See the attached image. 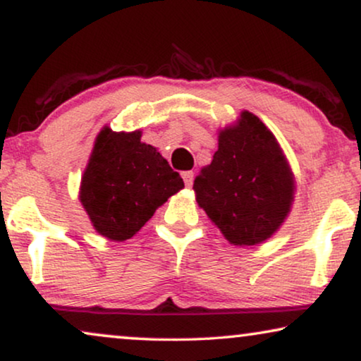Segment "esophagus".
<instances>
[{
	"instance_id": "obj_1",
	"label": "esophagus",
	"mask_w": 361,
	"mask_h": 361,
	"mask_svg": "<svg viewBox=\"0 0 361 361\" xmlns=\"http://www.w3.org/2000/svg\"><path fill=\"white\" fill-rule=\"evenodd\" d=\"M182 179H184V182H185V185H187V187H190V185H192V182H194V172H192V171H185V172H182Z\"/></svg>"
}]
</instances>
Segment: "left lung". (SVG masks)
Returning <instances> with one entry per match:
<instances>
[{
    "instance_id": "8db88e82",
    "label": "left lung",
    "mask_w": 361,
    "mask_h": 361,
    "mask_svg": "<svg viewBox=\"0 0 361 361\" xmlns=\"http://www.w3.org/2000/svg\"><path fill=\"white\" fill-rule=\"evenodd\" d=\"M195 199L231 245L271 238L294 200V174L278 140L253 113L219 133V149L194 180Z\"/></svg>"
}]
</instances>
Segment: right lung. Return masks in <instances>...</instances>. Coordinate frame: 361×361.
<instances>
[{"label": "right lung", "instance_id": "obj_1", "mask_svg": "<svg viewBox=\"0 0 361 361\" xmlns=\"http://www.w3.org/2000/svg\"><path fill=\"white\" fill-rule=\"evenodd\" d=\"M182 187L179 172L141 141V131L115 133L105 126L82 176L78 199L98 233L125 241Z\"/></svg>", "mask_w": 361, "mask_h": 361}]
</instances>
